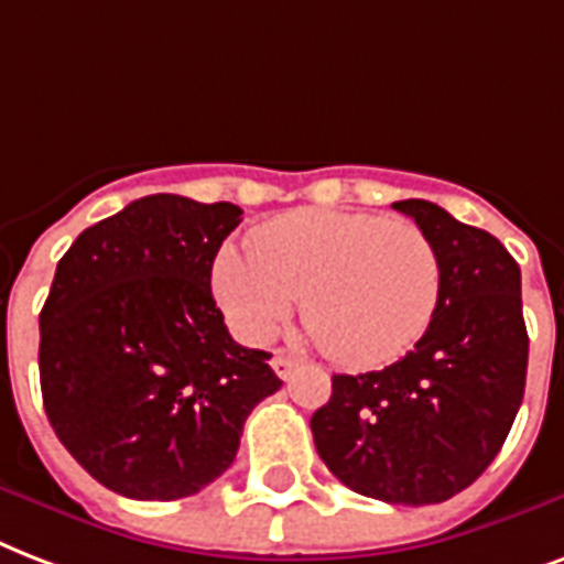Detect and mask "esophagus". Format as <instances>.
<instances>
[{"label": "esophagus", "instance_id": "34e87169", "mask_svg": "<svg viewBox=\"0 0 564 564\" xmlns=\"http://www.w3.org/2000/svg\"><path fill=\"white\" fill-rule=\"evenodd\" d=\"M296 365H300V361L294 359V356H288V352H273V359H270V368L276 370V377L279 379H288L291 377V373H294L296 370Z\"/></svg>", "mask_w": 564, "mask_h": 564}]
</instances>
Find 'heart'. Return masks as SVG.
<instances>
[{"instance_id":"obj_1","label":"heart","mask_w":564,"mask_h":564,"mask_svg":"<svg viewBox=\"0 0 564 564\" xmlns=\"http://www.w3.org/2000/svg\"><path fill=\"white\" fill-rule=\"evenodd\" d=\"M217 305L243 341H268L303 300L305 329L344 368L391 365L430 329L441 259L417 223L368 212L300 208L223 247Z\"/></svg>"}]
</instances>
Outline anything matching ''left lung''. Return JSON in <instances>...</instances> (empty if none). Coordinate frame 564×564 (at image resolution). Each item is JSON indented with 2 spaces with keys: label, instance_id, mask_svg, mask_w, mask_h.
<instances>
[{
  "label": "left lung",
  "instance_id": "8db88e82",
  "mask_svg": "<svg viewBox=\"0 0 564 564\" xmlns=\"http://www.w3.org/2000/svg\"><path fill=\"white\" fill-rule=\"evenodd\" d=\"M394 208L438 250V308L400 361L332 377L312 435L352 491L394 506L444 503L495 462L521 409L530 356L521 268L495 235L441 205L403 199Z\"/></svg>",
  "mask_w": 564,
  "mask_h": 564
}]
</instances>
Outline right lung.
I'll use <instances>...</instances> for the list:
<instances>
[{
	"mask_svg": "<svg viewBox=\"0 0 564 564\" xmlns=\"http://www.w3.org/2000/svg\"><path fill=\"white\" fill-rule=\"evenodd\" d=\"M232 203L152 194L78 235L41 312L43 409L82 468L132 500H178L229 468L282 379L232 341L212 264Z\"/></svg>",
	"mask_w": 564,
	"mask_h": 564,
	"instance_id": "obj_1",
	"label": "right lung"
}]
</instances>
